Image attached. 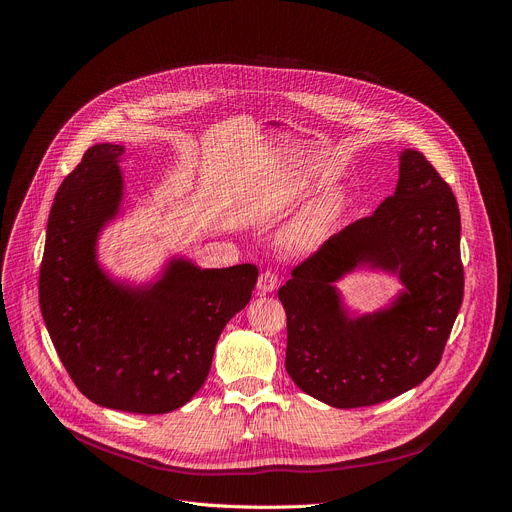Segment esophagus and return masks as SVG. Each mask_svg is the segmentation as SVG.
<instances>
[{"instance_id": "34e87169", "label": "esophagus", "mask_w": 512, "mask_h": 512, "mask_svg": "<svg viewBox=\"0 0 512 512\" xmlns=\"http://www.w3.org/2000/svg\"><path fill=\"white\" fill-rule=\"evenodd\" d=\"M278 284H280V278H278V274L272 272V270H265V272L259 276V280H257V288H259V292H263V294L274 292V290L278 288Z\"/></svg>"}]
</instances>
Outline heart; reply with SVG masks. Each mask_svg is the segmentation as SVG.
I'll return each mask as SVG.
<instances>
[{
    "instance_id": "heart-1",
    "label": "heart",
    "mask_w": 512,
    "mask_h": 512,
    "mask_svg": "<svg viewBox=\"0 0 512 512\" xmlns=\"http://www.w3.org/2000/svg\"><path fill=\"white\" fill-rule=\"evenodd\" d=\"M340 211L338 195H324L311 201L299 215L286 224L280 242L288 253L307 255L324 245L336 215Z\"/></svg>"
}]
</instances>
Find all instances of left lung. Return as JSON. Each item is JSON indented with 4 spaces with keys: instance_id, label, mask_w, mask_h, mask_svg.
Here are the masks:
<instances>
[{
    "instance_id": "8db88e82",
    "label": "left lung",
    "mask_w": 512,
    "mask_h": 512,
    "mask_svg": "<svg viewBox=\"0 0 512 512\" xmlns=\"http://www.w3.org/2000/svg\"><path fill=\"white\" fill-rule=\"evenodd\" d=\"M357 266L396 273L406 290L386 310L351 318L335 282ZM463 290L459 205L425 155L405 149L394 195L330 236L278 290L286 371L336 409L390 400L438 367Z\"/></svg>"
}]
</instances>
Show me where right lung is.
<instances>
[{
	"label": "right lung",
	"mask_w": 512,
	"mask_h": 512,
	"mask_svg": "<svg viewBox=\"0 0 512 512\" xmlns=\"http://www.w3.org/2000/svg\"><path fill=\"white\" fill-rule=\"evenodd\" d=\"M122 145L101 143L53 199L39 272L49 338L76 388L95 405L159 415L191 400L228 321L245 309L257 267L201 270L174 257L157 282L130 286L97 261V236L124 195Z\"/></svg>",
	"instance_id": "obj_1"
}]
</instances>
